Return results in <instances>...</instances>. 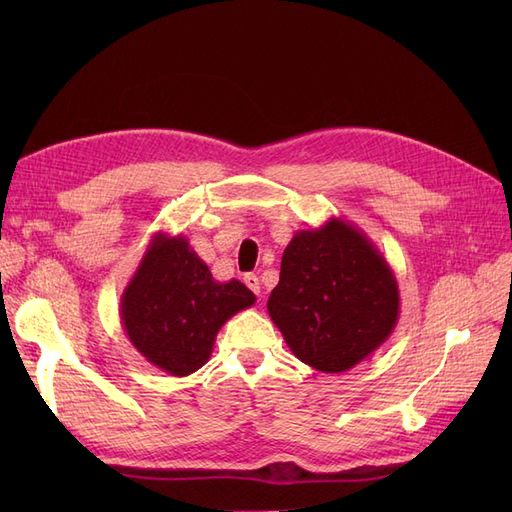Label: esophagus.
Instances as JSON below:
<instances>
[{"instance_id":"esophagus-1","label":"esophagus","mask_w":512,"mask_h":512,"mask_svg":"<svg viewBox=\"0 0 512 512\" xmlns=\"http://www.w3.org/2000/svg\"><path fill=\"white\" fill-rule=\"evenodd\" d=\"M243 282H245V286L250 288L254 294H260V290H262V286H260V280H258V275H254V273H247L245 277H243Z\"/></svg>"}]
</instances>
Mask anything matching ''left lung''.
<instances>
[{"label":"left lung","mask_w":512,"mask_h":512,"mask_svg":"<svg viewBox=\"0 0 512 512\" xmlns=\"http://www.w3.org/2000/svg\"><path fill=\"white\" fill-rule=\"evenodd\" d=\"M267 309L299 361L342 374L393 333L399 286L365 232L331 218L290 239Z\"/></svg>","instance_id":"8db88e82"}]
</instances>
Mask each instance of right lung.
<instances>
[{
    "instance_id": "add662e5",
    "label": "right lung",
    "mask_w": 512,
    "mask_h": 512,
    "mask_svg": "<svg viewBox=\"0 0 512 512\" xmlns=\"http://www.w3.org/2000/svg\"><path fill=\"white\" fill-rule=\"evenodd\" d=\"M256 303L239 280L215 282L183 235L156 232L121 294L132 346L170 376H190L213 352L222 324Z\"/></svg>"
}]
</instances>
